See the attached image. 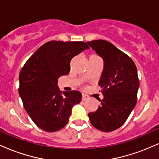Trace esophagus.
<instances>
[{"label":"esophagus","instance_id":"34e87169","mask_svg":"<svg viewBox=\"0 0 159 159\" xmlns=\"http://www.w3.org/2000/svg\"><path fill=\"white\" fill-rule=\"evenodd\" d=\"M88 98H89V96H87V95H86V94L82 95V100H84V101H87Z\"/></svg>","mask_w":159,"mask_h":159}]
</instances>
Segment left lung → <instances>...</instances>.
<instances>
[{
	"label": "left lung",
	"instance_id": "obj_1",
	"mask_svg": "<svg viewBox=\"0 0 159 159\" xmlns=\"http://www.w3.org/2000/svg\"><path fill=\"white\" fill-rule=\"evenodd\" d=\"M87 43L104 61L98 81L104 98L98 99L101 105L88 116L98 130L112 132L123 125L136 105L140 85L137 67L127 54L109 42L98 39Z\"/></svg>",
	"mask_w": 159,
	"mask_h": 159
}]
</instances>
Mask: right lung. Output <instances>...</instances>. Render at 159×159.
I'll list each match as a JSON object with an SVG mask.
<instances>
[{"instance_id": "add662e5", "label": "right lung", "mask_w": 159, "mask_h": 159, "mask_svg": "<svg viewBox=\"0 0 159 159\" xmlns=\"http://www.w3.org/2000/svg\"><path fill=\"white\" fill-rule=\"evenodd\" d=\"M89 48L83 42H48L21 69L19 96L34 123L45 132H57L64 127L72 107L81 101L79 91L62 92L57 84L61 76L69 74L72 58Z\"/></svg>"}]
</instances>
